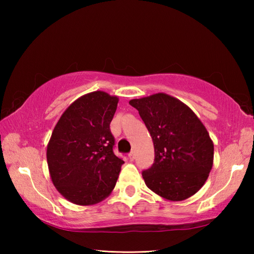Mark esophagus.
Listing matches in <instances>:
<instances>
[{"mask_svg": "<svg viewBox=\"0 0 254 254\" xmlns=\"http://www.w3.org/2000/svg\"><path fill=\"white\" fill-rule=\"evenodd\" d=\"M128 158H130V160H134V159H135V153L131 152L130 155H128Z\"/></svg>", "mask_w": 254, "mask_h": 254, "instance_id": "34e87169", "label": "esophagus"}]
</instances>
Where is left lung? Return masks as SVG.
I'll use <instances>...</instances> for the list:
<instances>
[{"label":"left lung","instance_id":"1","mask_svg":"<svg viewBox=\"0 0 254 254\" xmlns=\"http://www.w3.org/2000/svg\"><path fill=\"white\" fill-rule=\"evenodd\" d=\"M153 138L155 159L142 176L150 190L169 201L195 194L213 167L214 144L190 108L164 93L128 102Z\"/></svg>","mask_w":254,"mask_h":254}]
</instances>
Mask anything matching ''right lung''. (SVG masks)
I'll use <instances>...</instances> for the list:
<instances>
[{
  "label": "right lung",
  "instance_id": "obj_1",
  "mask_svg": "<svg viewBox=\"0 0 254 254\" xmlns=\"http://www.w3.org/2000/svg\"><path fill=\"white\" fill-rule=\"evenodd\" d=\"M119 98L93 91L75 100L53 128L47 161L53 185L69 202L96 204L115 188L124 161L113 153L110 122Z\"/></svg>",
  "mask_w": 254,
  "mask_h": 254
}]
</instances>
